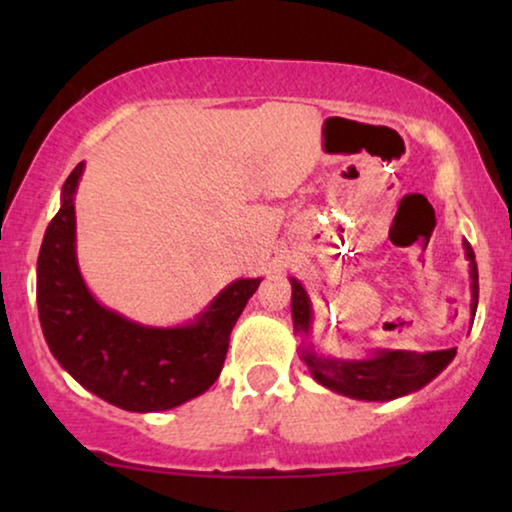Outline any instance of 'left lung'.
Segmentation results:
<instances>
[{"mask_svg": "<svg viewBox=\"0 0 512 512\" xmlns=\"http://www.w3.org/2000/svg\"><path fill=\"white\" fill-rule=\"evenodd\" d=\"M464 251L471 268V317L478 310V263H475L473 247L464 240ZM291 314L293 331L305 335L303 361L307 370L321 387L335 391V394L356 398V401H394V398L408 396L412 391L426 387L433 377H438L450 366L457 349H440V352H405V349H375L366 359H338V356L321 354L312 345V303L303 284L291 277ZM473 321V319H471Z\"/></svg>", "mask_w": 512, "mask_h": 512, "instance_id": "1", "label": "left lung"}]
</instances>
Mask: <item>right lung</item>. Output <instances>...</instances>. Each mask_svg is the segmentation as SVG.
Masks as SVG:
<instances>
[{
    "instance_id": "obj_1",
    "label": "right lung",
    "mask_w": 512,
    "mask_h": 512,
    "mask_svg": "<svg viewBox=\"0 0 512 512\" xmlns=\"http://www.w3.org/2000/svg\"><path fill=\"white\" fill-rule=\"evenodd\" d=\"M74 167L48 223L37 261L39 321L62 368L102 401L130 412L177 408L205 394L219 377L235 321L261 277L235 279L184 326H144L104 307L83 282L76 261Z\"/></svg>"
}]
</instances>
